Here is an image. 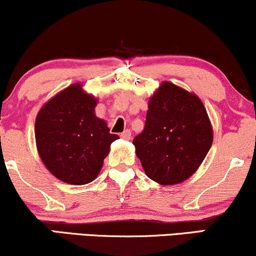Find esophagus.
<instances>
[{
  "label": "esophagus",
  "instance_id": "34e87169",
  "mask_svg": "<svg viewBox=\"0 0 256 256\" xmlns=\"http://www.w3.org/2000/svg\"><path fill=\"white\" fill-rule=\"evenodd\" d=\"M121 138H124V140H130V138H132V132L129 130V129H127V130H124L121 134Z\"/></svg>",
  "mask_w": 256,
  "mask_h": 256
}]
</instances>
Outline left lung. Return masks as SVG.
<instances>
[{
  "label": "left lung",
  "instance_id": "obj_1",
  "mask_svg": "<svg viewBox=\"0 0 256 256\" xmlns=\"http://www.w3.org/2000/svg\"><path fill=\"white\" fill-rule=\"evenodd\" d=\"M212 127L200 97L164 82L150 100L135 153L148 178L162 185L186 180L212 144Z\"/></svg>",
  "mask_w": 256,
  "mask_h": 256
}]
</instances>
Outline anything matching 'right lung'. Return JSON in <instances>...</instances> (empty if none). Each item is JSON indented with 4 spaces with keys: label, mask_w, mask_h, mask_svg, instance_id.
Returning a JSON list of instances; mask_svg holds the SVG:
<instances>
[{
    "label": "right lung",
    "mask_w": 256,
    "mask_h": 256,
    "mask_svg": "<svg viewBox=\"0 0 256 256\" xmlns=\"http://www.w3.org/2000/svg\"><path fill=\"white\" fill-rule=\"evenodd\" d=\"M97 100L80 83L52 97L38 112L36 141L46 168L59 180L84 185L97 178L118 135L94 115Z\"/></svg>",
    "instance_id": "1"
}]
</instances>
